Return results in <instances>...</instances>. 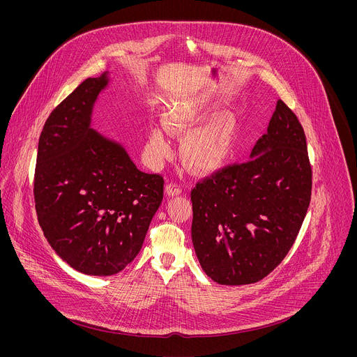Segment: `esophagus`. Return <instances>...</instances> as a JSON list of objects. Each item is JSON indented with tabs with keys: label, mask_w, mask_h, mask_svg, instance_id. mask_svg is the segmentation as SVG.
<instances>
[{
	"label": "esophagus",
	"mask_w": 357,
	"mask_h": 357,
	"mask_svg": "<svg viewBox=\"0 0 357 357\" xmlns=\"http://www.w3.org/2000/svg\"><path fill=\"white\" fill-rule=\"evenodd\" d=\"M182 193V189L178 183H167L165 185V195L168 197H174V196H178Z\"/></svg>",
	"instance_id": "esophagus-1"
}]
</instances>
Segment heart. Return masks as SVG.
I'll use <instances>...</instances> for the list:
<instances>
[{"mask_svg": "<svg viewBox=\"0 0 357 357\" xmlns=\"http://www.w3.org/2000/svg\"><path fill=\"white\" fill-rule=\"evenodd\" d=\"M208 114L206 106L197 98L183 100L168 107L162 114L164 127L152 126L148 130L145 144L148 160L152 164L167 160L171 155L168 132L181 137L186 132L181 141V158L186 169L196 175L220 171L233 154L237 121L233 114L222 113L201 125Z\"/></svg>", "mask_w": 357, "mask_h": 357, "instance_id": "1", "label": "heart"}]
</instances>
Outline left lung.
Returning <instances> with one entry per match:
<instances>
[{"mask_svg":"<svg viewBox=\"0 0 357 357\" xmlns=\"http://www.w3.org/2000/svg\"><path fill=\"white\" fill-rule=\"evenodd\" d=\"M311 188L303 128L278 100L250 161L197 183L190 193L192 243L203 271L222 285L268 275L298 236Z\"/></svg>","mask_w":357,"mask_h":357,"instance_id":"1","label":"left lung"}]
</instances>
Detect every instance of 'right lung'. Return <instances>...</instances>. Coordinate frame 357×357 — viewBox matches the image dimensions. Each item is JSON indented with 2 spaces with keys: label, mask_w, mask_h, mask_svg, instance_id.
I'll list each match as a JSON object with an SVG mask.
<instances>
[{
  "label": "right lung",
  "mask_w": 357,
  "mask_h": 357,
  "mask_svg": "<svg viewBox=\"0 0 357 357\" xmlns=\"http://www.w3.org/2000/svg\"><path fill=\"white\" fill-rule=\"evenodd\" d=\"M112 72L82 82L50 113L39 137L35 208L39 226L73 270L117 274L139 252L164 196V179L141 172L121 141L93 128Z\"/></svg>",
  "instance_id": "1"
}]
</instances>
